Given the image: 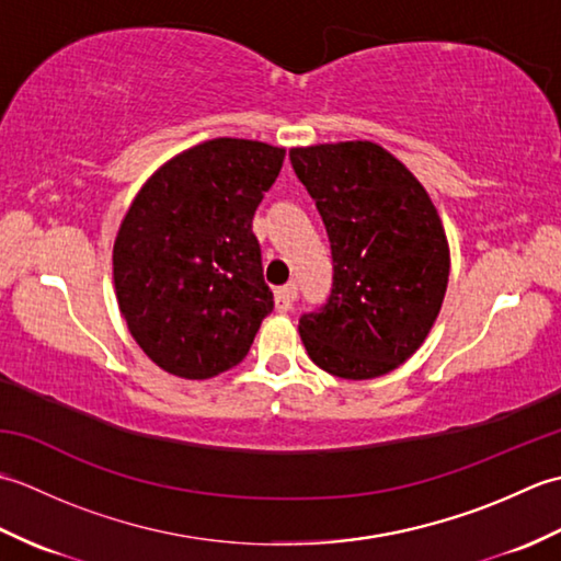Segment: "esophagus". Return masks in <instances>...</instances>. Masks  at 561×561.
<instances>
[{
  "mask_svg": "<svg viewBox=\"0 0 561 561\" xmlns=\"http://www.w3.org/2000/svg\"><path fill=\"white\" fill-rule=\"evenodd\" d=\"M296 294H299V289H296V284H284V287H279L277 291H274V306H277L279 313H287L291 311V306L296 301Z\"/></svg>",
  "mask_w": 561,
  "mask_h": 561,
  "instance_id": "1",
  "label": "esophagus"
}]
</instances>
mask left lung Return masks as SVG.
Segmentation results:
<instances>
[{
  "label": "left lung",
  "mask_w": 561,
  "mask_h": 561,
  "mask_svg": "<svg viewBox=\"0 0 561 561\" xmlns=\"http://www.w3.org/2000/svg\"><path fill=\"white\" fill-rule=\"evenodd\" d=\"M294 173L323 217L332 289L299 318L323 371L366 380L420 350L444 304L448 241L420 181L374 141L291 149Z\"/></svg>",
  "instance_id": "obj_1"
}]
</instances>
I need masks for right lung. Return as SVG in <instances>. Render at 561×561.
Returning <instances> with one entry per match:
<instances>
[{"label": "right lung", "mask_w": 561, "mask_h": 561, "mask_svg": "<svg viewBox=\"0 0 561 561\" xmlns=\"http://www.w3.org/2000/svg\"><path fill=\"white\" fill-rule=\"evenodd\" d=\"M284 149L219 137L149 178L117 231L113 277L133 337L181 378L243 362L274 299L262 277L255 209Z\"/></svg>", "instance_id": "add662e5"}]
</instances>
